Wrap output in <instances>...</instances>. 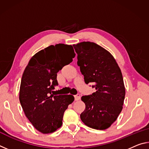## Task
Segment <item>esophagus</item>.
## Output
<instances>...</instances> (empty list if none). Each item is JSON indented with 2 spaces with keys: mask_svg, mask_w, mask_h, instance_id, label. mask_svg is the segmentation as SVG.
<instances>
[{
  "mask_svg": "<svg viewBox=\"0 0 149 149\" xmlns=\"http://www.w3.org/2000/svg\"><path fill=\"white\" fill-rule=\"evenodd\" d=\"M74 98H75V100H79L81 99V96L79 94H77L74 96Z\"/></svg>",
  "mask_w": 149,
  "mask_h": 149,
  "instance_id": "esophagus-1",
  "label": "esophagus"
}]
</instances>
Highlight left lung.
I'll list each match as a JSON object with an SVG mask.
<instances>
[{"label": "left lung", "mask_w": 149, "mask_h": 149, "mask_svg": "<svg viewBox=\"0 0 149 149\" xmlns=\"http://www.w3.org/2000/svg\"><path fill=\"white\" fill-rule=\"evenodd\" d=\"M73 46L85 84L93 83L96 89L92 95L81 97L85 109L81 120L93 129H107L123 108L125 89L122 72L114 56L99 45L84 41Z\"/></svg>", "instance_id": "obj_1"}]
</instances>
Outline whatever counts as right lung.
I'll return each mask as SVG.
<instances>
[{
  "label": "right lung",
  "mask_w": 149,
  "mask_h": 149,
  "mask_svg": "<svg viewBox=\"0 0 149 149\" xmlns=\"http://www.w3.org/2000/svg\"><path fill=\"white\" fill-rule=\"evenodd\" d=\"M75 56L72 45H50L30 59L22 75L19 99L26 116L37 131L51 133L62 125L63 116L74 100L73 95H54L57 73Z\"/></svg>",
  "instance_id": "1"
}]
</instances>
